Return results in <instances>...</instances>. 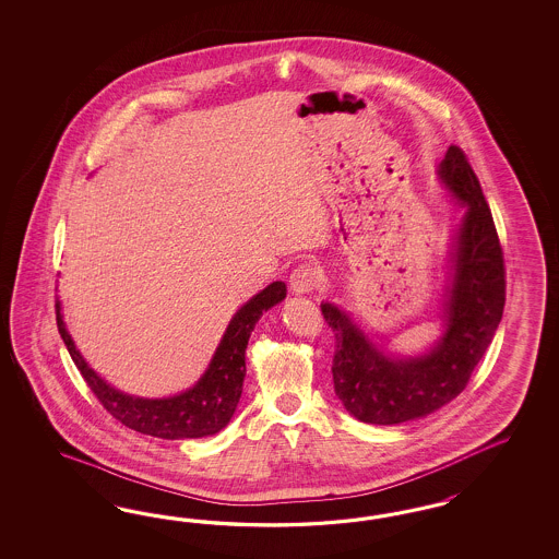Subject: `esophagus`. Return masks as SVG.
<instances>
[{
	"instance_id": "1",
	"label": "esophagus",
	"mask_w": 559,
	"mask_h": 559,
	"mask_svg": "<svg viewBox=\"0 0 559 559\" xmlns=\"http://www.w3.org/2000/svg\"><path fill=\"white\" fill-rule=\"evenodd\" d=\"M318 283H320V272L309 262L299 264L290 274V290L297 295L311 293L313 288L318 287Z\"/></svg>"
}]
</instances>
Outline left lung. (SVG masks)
<instances>
[{"mask_svg": "<svg viewBox=\"0 0 559 559\" xmlns=\"http://www.w3.org/2000/svg\"><path fill=\"white\" fill-rule=\"evenodd\" d=\"M439 176L467 211L459 225L447 323L437 346L416 358H391L377 350L338 307L322 305L323 320L336 338L334 391L360 423H406L455 400L467 388L502 320L507 301L502 246L479 180L457 145L447 150Z\"/></svg>", "mask_w": 559, "mask_h": 559, "instance_id": "left-lung-1", "label": "left lung"}]
</instances>
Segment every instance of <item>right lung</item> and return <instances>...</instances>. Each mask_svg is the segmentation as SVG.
I'll use <instances>...</instances> for the list:
<instances>
[{
	"mask_svg": "<svg viewBox=\"0 0 559 559\" xmlns=\"http://www.w3.org/2000/svg\"><path fill=\"white\" fill-rule=\"evenodd\" d=\"M287 297L285 283L276 281L254 295L243 305L234 320L227 325L217 353L211 358L209 369L194 388L164 400H145L127 395L110 388L104 379L87 367L84 356L78 353L73 340L61 316V304H55L57 328L68 346L78 371L82 372L87 388L98 397L104 409L141 435H152L157 439H201L219 432L231 420L237 402L243 390L246 377V346L255 322L262 311L272 305L281 304Z\"/></svg>",
	"mask_w": 559,
	"mask_h": 559,
	"instance_id": "obj_1",
	"label": "right lung"
}]
</instances>
